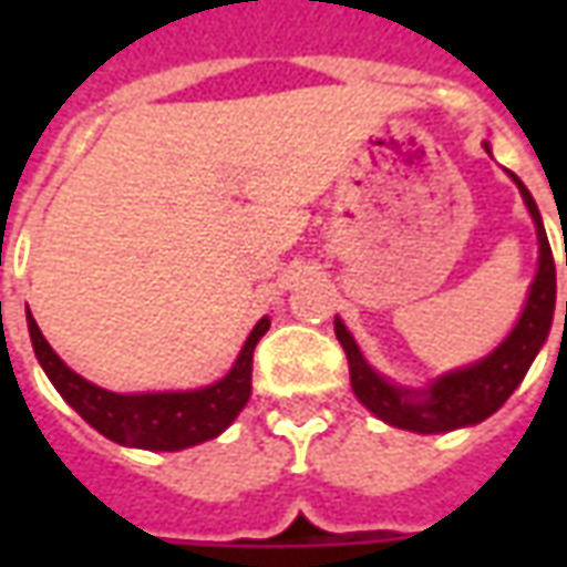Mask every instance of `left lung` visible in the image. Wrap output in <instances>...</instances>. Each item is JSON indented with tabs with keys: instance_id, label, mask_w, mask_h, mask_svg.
Instances as JSON below:
<instances>
[{
	"instance_id": "8db88e82",
	"label": "left lung",
	"mask_w": 567,
	"mask_h": 567,
	"mask_svg": "<svg viewBox=\"0 0 567 567\" xmlns=\"http://www.w3.org/2000/svg\"><path fill=\"white\" fill-rule=\"evenodd\" d=\"M513 182L519 185L525 206H528L537 224L540 264H537V276L532 282V291H528V300H525L519 324L513 328L511 337L492 355L483 358L474 368L440 377L425 392H410V389H398L392 382H385L380 373H373V368L358 352L352 333L346 331L343 321H333L337 340H340L346 358H349L352 392L382 422L404 427V431H419V434H440V431H452V427L476 425V422L492 416L516 392V385L523 382L532 361H535L537 349L547 340L549 324H553V307H556V264H553L547 230H544L535 199L516 175H513Z\"/></svg>"
}]
</instances>
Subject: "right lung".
Wrapping results in <instances>:
<instances>
[{"mask_svg": "<svg viewBox=\"0 0 567 567\" xmlns=\"http://www.w3.org/2000/svg\"><path fill=\"white\" fill-rule=\"evenodd\" d=\"M30 337L39 364L54 382V389L66 404L79 413L87 425L124 446L140 450H187L203 440H212L230 425L251 394V358L255 346L270 331V319H260L255 331L248 333L243 352L236 358L234 370L199 392H163V394H115L96 389L93 382L81 380L75 370H69L48 340L39 331L32 316Z\"/></svg>", "mask_w": 567, "mask_h": 567, "instance_id": "1", "label": "right lung"}]
</instances>
